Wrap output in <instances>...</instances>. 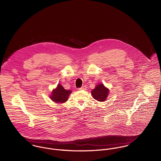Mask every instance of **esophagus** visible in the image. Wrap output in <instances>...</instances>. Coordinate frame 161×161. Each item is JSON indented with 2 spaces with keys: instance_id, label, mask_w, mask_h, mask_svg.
Instances as JSON below:
<instances>
[{
  "instance_id": "esophagus-1",
  "label": "esophagus",
  "mask_w": 161,
  "mask_h": 161,
  "mask_svg": "<svg viewBox=\"0 0 161 161\" xmlns=\"http://www.w3.org/2000/svg\"><path fill=\"white\" fill-rule=\"evenodd\" d=\"M86 88H87L86 86H82V87H81L79 88V90H86Z\"/></svg>"
}]
</instances>
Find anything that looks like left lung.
I'll use <instances>...</instances> for the list:
<instances>
[{"instance_id": "8db88e82", "label": "left lung", "mask_w": 161, "mask_h": 161, "mask_svg": "<svg viewBox=\"0 0 161 161\" xmlns=\"http://www.w3.org/2000/svg\"><path fill=\"white\" fill-rule=\"evenodd\" d=\"M109 91L108 88L105 87L102 84H100L96 86L95 88L92 90L91 93L94 99L98 102H103L105 101L108 97Z\"/></svg>"}]
</instances>
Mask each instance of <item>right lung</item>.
I'll list each match as a JSON object with an SVG mask.
<instances>
[{
	"label": "right lung",
	"instance_id": "right-lung-1",
	"mask_svg": "<svg viewBox=\"0 0 161 161\" xmlns=\"http://www.w3.org/2000/svg\"><path fill=\"white\" fill-rule=\"evenodd\" d=\"M71 92V90H65L61 84H58L57 87L52 91L50 98L54 102L63 103L68 100V97Z\"/></svg>",
	"mask_w": 161,
	"mask_h": 161
}]
</instances>
